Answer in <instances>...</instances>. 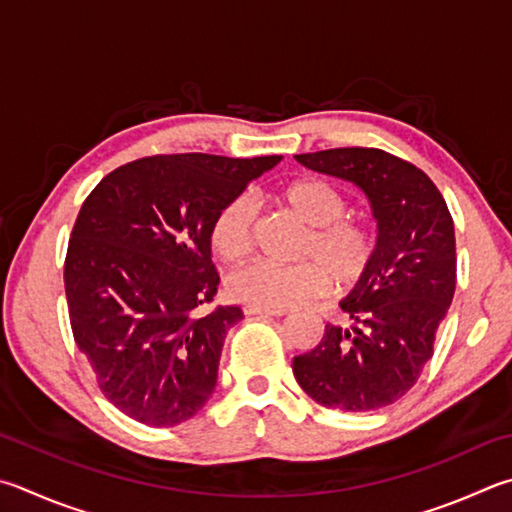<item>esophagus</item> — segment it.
Segmentation results:
<instances>
[{
  "mask_svg": "<svg viewBox=\"0 0 512 512\" xmlns=\"http://www.w3.org/2000/svg\"><path fill=\"white\" fill-rule=\"evenodd\" d=\"M246 315H259V318H280L286 315L284 309H262V306H246Z\"/></svg>",
  "mask_w": 512,
  "mask_h": 512,
  "instance_id": "obj_1",
  "label": "esophagus"
}]
</instances>
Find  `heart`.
<instances>
[{
  "mask_svg": "<svg viewBox=\"0 0 512 512\" xmlns=\"http://www.w3.org/2000/svg\"><path fill=\"white\" fill-rule=\"evenodd\" d=\"M277 201L302 221L306 237L293 266L248 264L232 273L228 288L235 300L262 309H286L324 293L333 282L353 286L369 273L376 257V237L358 221L342 219L345 197L331 183L304 176L282 185ZM210 246L219 259L237 264L253 246V206L246 197L228 201L210 226Z\"/></svg>",
  "mask_w": 512,
  "mask_h": 512,
  "instance_id": "b5f03b06",
  "label": "heart"
}]
</instances>
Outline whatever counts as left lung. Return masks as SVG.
Wrapping results in <instances>:
<instances>
[{
    "mask_svg": "<svg viewBox=\"0 0 512 512\" xmlns=\"http://www.w3.org/2000/svg\"><path fill=\"white\" fill-rule=\"evenodd\" d=\"M295 159L358 185L378 228L374 264L340 300L353 324H327L320 345L293 358L295 380L331 410H380L414 387L452 304L457 248L450 210L423 170L376 147Z\"/></svg>",
    "mask_w": 512,
    "mask_h": 512,
    "instance_id": "8db88e82",
    "label": "left lung"
}]
</instances>
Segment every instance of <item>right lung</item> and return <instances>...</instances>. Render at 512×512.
I'll list each match as a JSON object with an SVG mask.
<instances>
[{
  "label": "right lung",
  "mask_w": 512,
  "mask_h": 512,
  "mask_svg": "<svg viewBox=\"0 0 512 512\" xmlns=\"http://www.w3.org/2000/svg\"><path fill=\"white\" fill-rule=\"evenodd\" d=\"M282 156H147L109 172L73 226L64 291L100 392L138 423L172 427L208 403L237 304L217 295L210 226Z\"/></svg>",
  "instance_id": "obj_1"
}]
</instances>
